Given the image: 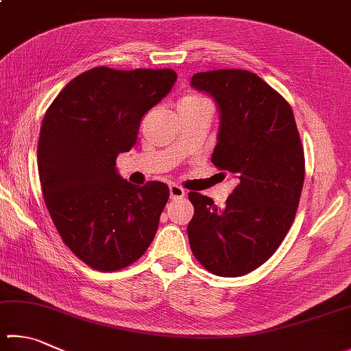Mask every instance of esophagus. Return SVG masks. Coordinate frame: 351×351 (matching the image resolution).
I'll return each mask as SVG.
<instances>
[{
	"label": "esophagus",
	"mask_w": 351,
	"mask_h": 351,
	"mask_svg": "<svg viewBox=\"0 0 351 351\" xmlns=\"http://www.w3.org/2000/svg\"><path fill=\"white\" fill-rule=\"evenodd\" d=\"M169 195L173 200H176V198H182L186 195V193H184V189L182 186H178V184H171L169 186Z\"/></svg>",
	"instance_id": "obj_1"
}]
</instances>
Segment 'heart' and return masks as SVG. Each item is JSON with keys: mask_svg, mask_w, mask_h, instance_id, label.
Instances as JSON below:
<instances>
[{"mask_svg": "<svg viewBox=\"0 0 351 351\" xmlns=\"http://www.w3.org/2000/svg\"><path fill=\"white\" fill-rule=\"evenodd\" d=\"M203 104H209L203 96L189 95L182 99L180 104H178V107H197V105H203Z\"/></svg>", "mask_w": 351, "mask_h": 351, "instance_id": "obj_1", "label": "heart"}]
</instances>
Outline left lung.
<instances>
[{
	"mask_svg": "<svg viewBox=\"0 0 351 351\" xmlns=\"http://www.w3.org/2000/svg\"><path fill=\"white\" fill-rule=\"evenodd\" d=\"M191 85L220 110L213 163L240 180L223 208L189 193L191 250L210 274L243 276L275 254L292 226L306 174L304 148L289 102L255 73L202 71Z\"/></svg>",
	"mask_w": 351,
	"mask_h": 351,
	"instance_id": "8db88e82",
	"label": "left lung"
}]
</instances>
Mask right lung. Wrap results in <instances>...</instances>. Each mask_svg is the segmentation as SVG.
Wrapping results in <instances>:
<instances>
[{"instance_id":"add662e5","label":"right lung","mask_w":351,"mask_h":351,"mask_svg":"<svg viewBox=\"0 0 351 351\" xmlns=\"http://www.w3.org/2000/svg\"><path fill=\"white\" fill-rule=\"evenodd\" d=\"M176 81L171 69L95 67L45 111L38 142L44 202L62 241L91 269L127 267L154 240L169 189L123 180L116 158L134 147L142 117Z\"/></svg>"}]
</instances>
